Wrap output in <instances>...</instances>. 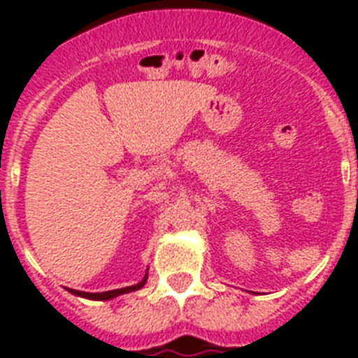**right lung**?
Masks as SVG:
<instances>
[{"mask_svg": "<svg viewBox=\"0 0 358 358\" xmlns=\"http://www.w3.org/2000/svg\"><path fill=\"white\" fill-rule=\"evenodd\" d=\"M147 283V274H145L143 280L140 283H136L132 287H123V289H116V290H107V292H82V290H73L69 289V292L75 294V296H80L85 297V299H94V301H107V299H113L116 296H122V294H127V292H134V290L141 289V287Z\"/></svg>", "mask_w": 358, "mask_h": 358, "instance_id": "add662e5", "label": "right lung"}]
</instances>
